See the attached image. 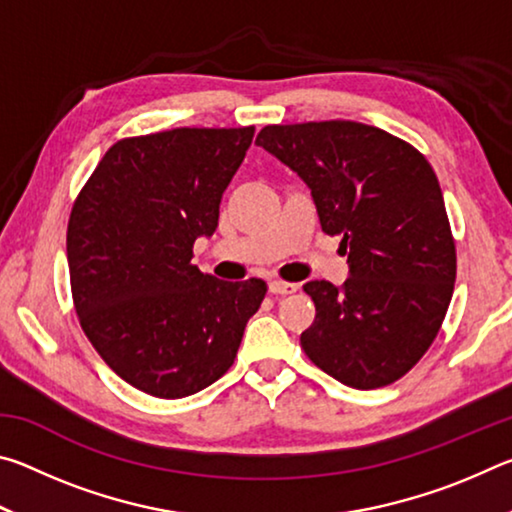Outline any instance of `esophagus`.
<instances>
[{
	"label": "esophagus",
	"instance_id": "obj_1",
	"mask_svg": "<svg viewBox=\"0 0 512 512\" xmlns=\"http://www.w3.org/2000/svg\"><path fill=\"white\" fill-rule=\"evenodd\" d=\"M298 284H291V282H280V280H273L268 282V291L273 293V296H289V293H296Z\"/></svg>",
	"mask_w": 512,
	"mask_h": 512
}]
</instances>
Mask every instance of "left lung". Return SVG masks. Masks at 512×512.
Wrapping results in <instances>:
<instances>
[{
    "instance_id": "1",
    "label": "left lung",
    "mask_w": 512,
    "mask_h": 512,
    "mask_svg": "<svg viewBox=\"0 0 512 512\" xmlns=\"http://www.w3.org/2000/svg\"><path fill=\"white\" fill-rule=\"evenodd\" d=\"M255 144L298 173L320 228L348 253L341 287L305 284L316 318L302 350L345 386L393 384L436 339L454 293L456 250L431 164L359 121L266 126Z\"/></svg>"
}]
</instances>
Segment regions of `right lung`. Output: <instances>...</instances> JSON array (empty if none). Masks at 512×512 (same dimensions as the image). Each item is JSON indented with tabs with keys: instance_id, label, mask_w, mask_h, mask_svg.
Returning <instances> with one entry per match:
<instances>
[{
	"instance_id": "1",
	"label": "right lung",
	"mask_w": 512,
	"mask_h": 512,
	"mask_svg": "<svg viewBox=\"0 0 512 512\" xmlns=\"http://www.w3.org/2000/svg\"><path fill=\"white\" fill-rule=\"evenodd\" d=\"M255 128H173L110 146L76 198L67 262L81 327L117 375L162 400L228 372L264 280L225 282L192 264Z\"/></svg>"
}]
</instances>
